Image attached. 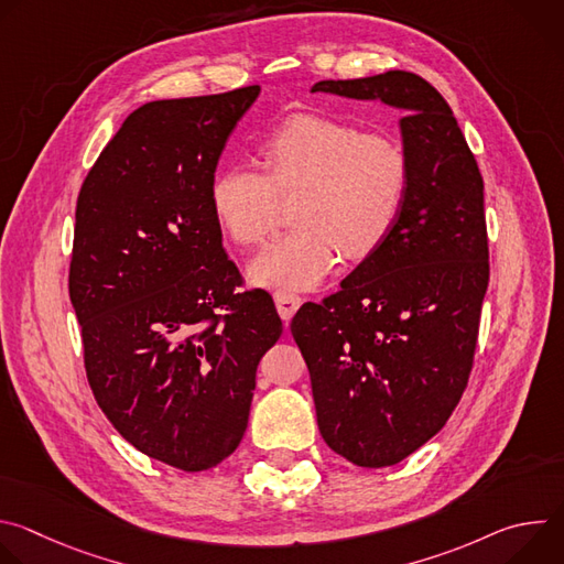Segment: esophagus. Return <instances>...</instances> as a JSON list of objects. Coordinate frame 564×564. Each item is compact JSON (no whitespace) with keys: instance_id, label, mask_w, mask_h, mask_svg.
Listing matches in <instances>:
<instances>
[{"instance_id":"obj_1","label":"esophagus","mask_w":564,"mask_h":564,"mask_svg":"<svg viewBox=\"0 0 564 564\" xmlns=\"http://www.w3.org/2000/svg\"><path fill=\"white\" fill-rule=\"evenodd\" d=\"M274 303H276L281 318L290 321L294 316V312L301 307V296L290 290H279V292H274Z\"/></svg>"}]
</instances>
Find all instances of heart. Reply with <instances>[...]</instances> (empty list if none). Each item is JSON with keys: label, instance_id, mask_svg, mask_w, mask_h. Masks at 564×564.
I'll use <instances>...</instances> for the list:
<instances>
[{"label": "heart", "instance_id": "obj_1", "mask_svg": "<svg viewBox=\"0 0 564 564\" xmlns=\"http://www.w3.org/2000/svg\"><path fill=\"white\" fill-rule=\"evenodd\" d=\"M265 170L246 160L223 165L209 187L212 209L240 246H257L276 225L281 196H294L290 231L250 263L259 285L307 290L324 281L339 252L370 254L392 229L406 200V149L386 133L301 113L263 142Z\"/></svg>", "mask_w": 564, "mask_h": 564}]
</instances>
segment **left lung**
<instances>
[{"instance_id":"left-lung-1","label":"left lung","mask_w":564,"mask_h":564,"mask_svg":"<svg viewBox=\"0 0 564 564\" xmlns=\"http://www.w3.org/2000/svg\"><path fill=\"white\" fill-rule=\"evenodd\" d=\"M381 100L399 120L411 181L381 243L290 330L326 444L392 466L442 431L468 383L489 285L485 183L435 87L409 70L321 79L312 94Z\"/></svg>"}]
</instances>
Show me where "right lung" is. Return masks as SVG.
Instances as JSON below:
<instances>
[{"label": "right lung", "mask_w": 564, "mask_h": 564, "mask_svg": "<svg viewBox=\"0 0 564 564\" xmlns=\"http://www.w3.org/2000/svg\"><path fill=\"white\" fill-rule=\"evenodd\" d=\"M261 87L155 100L98 155L75 207L68 294L98 406L140 453L207 470L243 440L283 324L240 292L209 203L218 158Z\"/></svg>", "instance_id": "obj_1"}]
</instances>
